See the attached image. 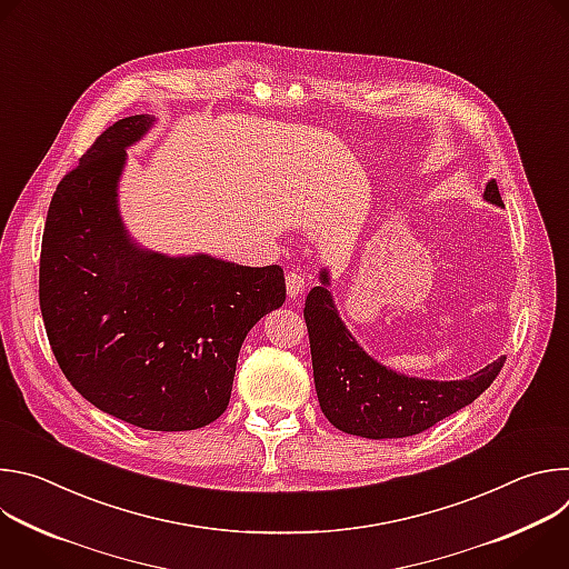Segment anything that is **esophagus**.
I'll list each match as a JSON object with an SVG mask.
<instances>
[{"label":"esophagus","mask_w":569,"mask_h":569,"mask_svg":"<svg viewBox=\"0 0 569 569\" xmlns=\"http://www.w3.org/2000/svg\"><path fill=\"white\" fill-rule=\"evenodd\" d=\"M303 288H306V281L301 274H297V272L286 274V292L290 299H297L303 292Z\"/></svg>","instance_id":"1"}]
</instances>
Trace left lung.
Segmentation results:
<instances>
[{"instance_id":"1","label":"left lung","mask_w":569,"mask_h":569,"mask_svg":"<svg viewBox=\"0 0 569 569\" xmlns=\"http://www.w3.org/2000/svg\"><path fill=\"white\" fill-rule=\"evenodd\" d=\"M483 200L505 207L498 182L489 180ZM331 272L306 297V327L319 408L338 430L365 439L419 435L470 405L491 387L505 356L463 380H426L398 373L371 358L342 321L329 290Z\"/></svg>"}]
</instances>
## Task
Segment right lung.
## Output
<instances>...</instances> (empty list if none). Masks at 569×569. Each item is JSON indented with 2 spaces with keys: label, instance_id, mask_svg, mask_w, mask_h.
I'll return each instance as SVG.
<instances>
[{
  "label": "right lung",
  "instance_id": "obj_1",
  "mask_svg": "<svg viewBox=\"0 0 569 569\" xmlns=\"http://www.w3.org/2000/svg\"><path fill=\"white\" fill-rule=\"evenodd\" d=\"M154 123L110 126L49 204L40 310L51 351L101 412L154 432L198 430L229 405L236 360L254 323L286 301L279 266L141 248L119 211L126 150Z\"/></svg>",
  "mask_w": 569,
  "mask_h": 569
}]
</instances>
